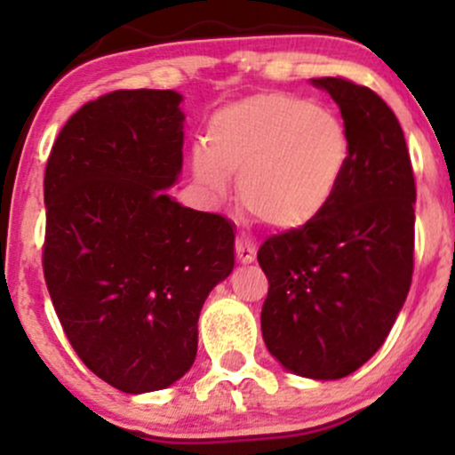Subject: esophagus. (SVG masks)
<instances>
[{"mask_svg": "<svg viewBox=\"0 0 455 455\" xmlns=\"http://www.w3.org/2000/svg\"><path fill=\"white\" fill-rule=\"evenodd\" d=\"M235 257H237L239 263H252L257 259V243L245 237V235H239L235 239Z\"/></svg>", "mask_w": 455, "mask_h": 455, "instance_id": "obj_1", "label": "esophagus"}]
</instances>
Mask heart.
<instances>
[{
  "label": "heart",
  "instance_id": "heart-1",
  "mask_svg": "<svg viewBox=\"0 0 455 455\" xmlns=\"http://www.w3.org/2000/svg\"><path fill=\"white\" fill-rule=\"evenodd\" d=\"M348 156V132L333 108L265 92L213 115L205 145L192 151V169L212 196H222L228 175H239L237 196L250 216L297 228L329 205Z\"/></svg>",
  "mask_w": 455,
  "mask_h": 455
}]
</instances>
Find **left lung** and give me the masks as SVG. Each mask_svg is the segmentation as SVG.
Returning <instances> with one entry per match:
<instances>
[{
  "label": "left lung",
  "instance_id": "1",
  "mask_svg": "<svg viewBox=\"0 0 455 455\" xmlns=\"http://www.w3.org/2000/svg\"><path fill=\"white\" fill-rule=\"evenodd\" d=\"M340 107L351 156L329 205L259 248L269 280L260 329L299 377L331 380L379 351L402 310L415 252V175L404 132L379 93L312 78Z\"/></svg>",
  "mask_w": 455,
  "mask_h": 455
}]
</instances>
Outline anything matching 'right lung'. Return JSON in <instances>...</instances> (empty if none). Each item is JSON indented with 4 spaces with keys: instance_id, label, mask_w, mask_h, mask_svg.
<instances>
[{
    "instance_id": "obj_1",
    "label": "right lung",
    "mask_w": 455,
    "mask_h": 455,
    "mask_svg": "<svg viewBox=\"0 0 455 455\" xmlns=\"http://www.w3.org/2000/svg\"><path fill=\"white\" fill-rule=\"evenodd\" d=\"M180 102L173 90L104 93L46 160V289L81 362L126 394L190 370L201 307L235 265L231 222L164 192L181 171Z\"/></svg>"
}]
</instances>
